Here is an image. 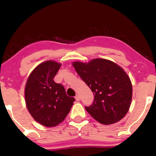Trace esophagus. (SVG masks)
<instances>
[{
	"label": "esophagus",
	"instance_id": "1",
	"mask_svg": "<svg viewBox=\"0 0 156 156\" xmlns=\"http://www.w3.org/2000/svg\"><path fill=\"white\" fill-rule=\"evenodd\" d=\"M76 100L77 101H79L80 100V95L79 94H77V95L76 96Z\"/></svg>",
	"mask_w": 156,
	"mask_h": 156
}]
</instances>
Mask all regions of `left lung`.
<instances>
[{
  "mask_svg": "<svg viewBox=\"0 0 156 156\" xmlns=\"http://www.w3.org/2000/svg\"><path fill=\"white\" fill-rule=\"evenodd\" d=\"M73 67L92 91L94 102L86 110L103 125L121 120L129 110L133 88L129 76L120 66L105 58L73 62Z\"/></svg>",
  "mask_w": 156,
  "mask_h": 156,
  "instance_id": "8db88e82",
  "label": "left lung"
}]
</instances>
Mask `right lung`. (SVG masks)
<instances>
[{"label": "right lung", "mask_w": 156, "mask_h": 156, "mask_svg": "<svg viewBox=\"0 0 156 156\" xmlns=\"http://www.w3.org/2000/svg\"><path fill=\"white\" fill-rule=\"evenodd\" d=\"M62 64L48 60L37 65L25 87L26 107L34 120L45 127H55L64 120L74 98L68 97L64 87L53 80Z\"/></svg>", "instance_id": "obj_1"}]
</instances>
